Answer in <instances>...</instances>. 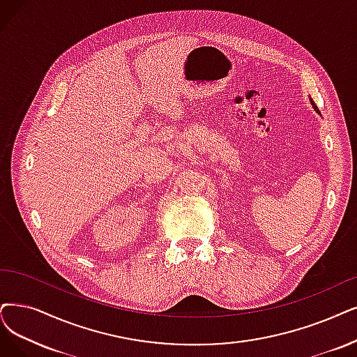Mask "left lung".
Instances as JSON below:
<instances>
[{"instance_id":"left-lung-1","label":"left lung","mask_w":357,"mask_h":357,"mask_svg":"<svg viewBox=\"0 0 357 357\" xmlns=\"http://www.w3.org/2000/svg\"><path fill=\"white\" fill-rule=\"evenodd\" d=\"M310 102H312V105H313V108H315V109H317V112H318V114H319V109H318V107H317V105H315V104H313V101H310Z\"/></svg>"}]
</instances>
